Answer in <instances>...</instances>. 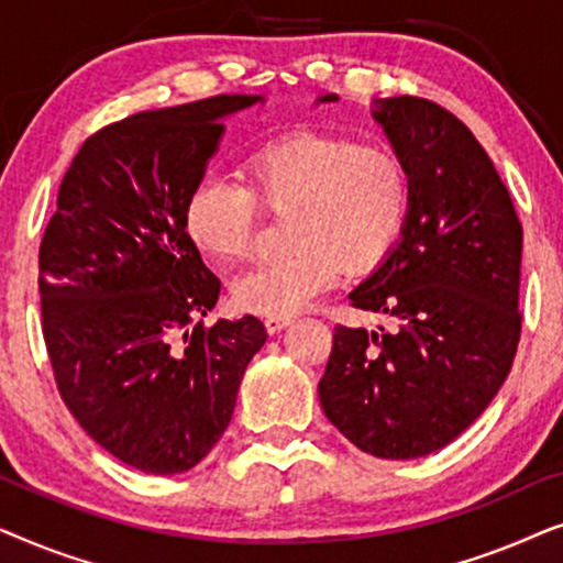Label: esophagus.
Returning <instances> with one entry per match:
<instances>
[{"label": "esophagus", "instance_id": "esophagus-1", "mask_svg": "<svg viewBox=\"0 0 563 563\" xmlns=\"http://www.w3.org/2000/svg\"><path fill=\"white\" fill-rule=\"evenodd\" d=\"M287 325H291V318H266V330L268 333H279Z\"/></svg>", "mask_w": 563, "mask_h": 563}]
</instances>
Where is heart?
<instances>
[{
    "instance_id": "b5f03b06",
    "label": "heart",
    "mask_w": 563,
    "mask_h": 563,
    "mask_svg": "<svg viewBox=\"0 0 563 563\" xmlns=\"http://www.w3.org/2000/svg\"><path fill=\"white\" fill-rule=\"evenodd\" d=\"M251 187L205 174L184 205L191 243L218 261L251 253L261 218L258 201L289 214V256L251 268L233 284L235 305L264 318L302 312L345 274H366L387 256L410 207V176L402 158L382 145L343 135H284L245 164Z\"/></svg>"
}]
</instances>
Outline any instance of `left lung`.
<instances>
[{"label": "left lung", "mask_w": 563, "mask_h": 563, "mask_svg": "<svg viewBox=\"0 0 563 563\" xmlns=\"http://www.w3.org/2000/svg\"><path fill=\"white\" fill-rule=\"evenodd\" d=\"M372 118L407 168L410 207L399 241L349 299L389 328L338 325L318 395L356 449L407 461L456 441L510 374L522 228L487 151L449 110L387 97Z\"/></svg>", "instance_id": "8db88e82"}]
</instances>
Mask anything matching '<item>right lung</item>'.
<instances>
[{
  "instance_id": "add662e5",
  "label": "right lung",
  "mask_w": 563,
  "mask_h": 563,
  "mask_svg": "<svg viewBox=\"0 0 563 563\" xmlns=\"http://www.w3.org/2000/svg\"><path fill=\"white\" fill-rule=\"evenodd\" d=\"M261 102L137 112L87 137L60 181L37 258L45 349L79 426L137 472H189L214 449L268 338L253 314L205 325L220 279L184 228L222 122Z\"/></svg>"
}]
</instances>
